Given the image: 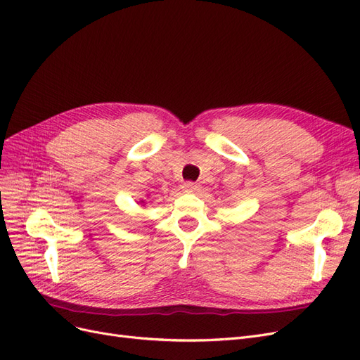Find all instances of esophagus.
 <instances>
[{
  "label": "esophagus",
  "instance_id": "34e87169",
  "mask_svg": "<svg viewBox=\"0 0 360 360\" xmlns=\"http://www.w3.org/2000/svg\"><path fill=\"white\" fill-rule=\"evenodd\" d=\"M181 189H183L184 193H193V192L198 191V186L195 183H192V181H186V183H183Z\"/></svg>",
  "mask_w": 360,
  "mask_h": 360
}]
</instances>
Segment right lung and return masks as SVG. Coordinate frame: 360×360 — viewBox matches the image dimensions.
<instances>
[{
	"mask_svg": "<svg viewBox=\"0 0 360 360\" xmlns=\"http://www.w3.org/2000/svg\"><path fill=\"white\" fill-rule=\"evenodd\" d=\"M139 204H144V201H139Z\"/></svg>",
	"mask_w": 360,
	"mask_h": 360,
	"instance_id": "right-lung-1",
	"label": "right lung"
}]
</instances>
